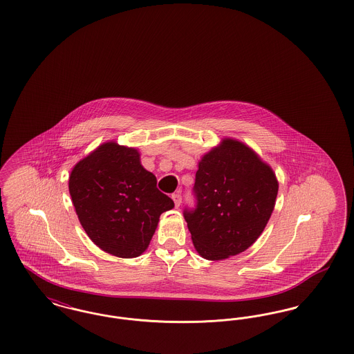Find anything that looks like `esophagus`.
<instances>
[{"label": "esophagus", "mask_w": 354, "mask_h": 354, "mask_svg": "<svg viewBox=\"0 0 354 354\" xmlns=\"http://www.w3.org/2000/svg\"><path fill=\"white\" fill-rule=\"evenodd\" d=\"M172 201L175 203V207L178 208L180 204H182V195L179 194V192H176V194H172Z\"/></svg>", "instance_id": "34e87169"}]
</instances>
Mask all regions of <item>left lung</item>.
Segmentation results:
<instances>
[{
    "label": "left lung",
    "mask_w": 354,
    "mask_h": 354,
    "mask_svg": "<svg viewBox=\"0 0 354 354\" xmlns=\"http://www.w3.org/2000/svg\"><path fill=\"white\" fill-rule=\"evenodd\" d=\"M277 191L268 165L245 145L224 139L203 156L192 188L195 205L183 211L196 251L208 260L244 252L264 231Z\"/></svg>",
    "instance_id": "8db88e82"
}]
</instances>
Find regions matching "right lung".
Listing matches in <instances>:
<instances>
[{
    "label": "right lung",
    "instance_id": "1",
    "mask_svg": "<svg viewBox=\"0 0 354 354\" xmlns=\"http://www.w3.org/2000/svg\"><path fill=\"white\" fill-rule=\"evenodd\" d=\"M68 191L87 236L104 252L136 257L145 252L159 216L174 202L156 188L135 149L109 142L75 165Z\"/></svg>",
    "mask_w": 354,
    "mask_h": 354
}]
</instances>
